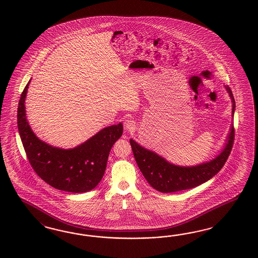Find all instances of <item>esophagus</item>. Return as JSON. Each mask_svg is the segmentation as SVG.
<instances>
[{"label": "esophagus", "mask_w": 258, "mask_h": 258, "mask_svg": "<svg viewBox=\"0 0 258 258\" xmlns=\"http://www.w3.org/2000/svg\"><path fill=\"white\" fill-rule=\"evenodd\" d=\"M124 127H125L126 131H128V132H132V131H134L135 130V122L132 120V119H127V120H125V123H124Z\"/></svg>", "instance_id": "34e87169"}]
</instances>
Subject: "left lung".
<instances>
[{"instance_id": "8db88e82", "label": "left lung", "mask_w": 258, "mask_h": 258, "mask_svg": "<svg viewBox=\"0 0 258 258\" xmlns=\"http://www.w3.org/2000/svg\"><path fill=\"white\" fill-rule=\"evenodd\" d=\"M225 88L232 98L234 115L235 108L234 95L229 87ZM234 139V125H232L231 133L228 136V143L219 156L208 163L195 166H178L170 164L153 151L141 147L133 139L130 142L136 163L149 184L162 193H172L199 186L213 178L226 163L233 148Z\"/></svg>"}]
</instances>
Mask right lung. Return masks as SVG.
I'll list each match as a JSON object with an SVG mask.
<instances>
[{
  "instance_id": "1",
  "label": "right lung",
  "mask_w": 258,
  "mask_h": 258,
  "mask_svg": "<svg viewBox=\"0 0 258 258\" xmlns=\"http://www.w3.org/2000/svg\"><path fill=\"white\" fill-rule=\"evenodd\" d=\"M29 82L21 94L17 117L19 133L33 169L58 190L83 193L94 189L103 178L110 149L122 136L123 125L107 126L75 149L54 148L39 140L27 122L24 101Z\"/></svg>"
}]
</instances>
